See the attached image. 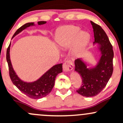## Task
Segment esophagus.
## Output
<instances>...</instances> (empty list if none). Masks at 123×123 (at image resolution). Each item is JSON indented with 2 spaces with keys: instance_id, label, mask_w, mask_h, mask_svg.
Returning <instances> with one entry per match:
<instances>
[{
  "instance_id": "esophagus-1",
  "label": "esophagus",
  "mask_w": 123,
  "mask_h": 123,
  "mask_svg": "<svg viewBox=\"0 0 123 123\" xmlns=\"http://www.w3.org/2000/svg\"><path fill=\"white\" fill-rule=\"evenodd\" d=\"M73 68V64L72 62L70 60H67L63 63V69L65 72H68L72 70Z\"/></svg>"
}]
</instances>
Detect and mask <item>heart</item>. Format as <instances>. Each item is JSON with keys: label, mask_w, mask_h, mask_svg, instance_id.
Here are the masks:
<instances>
[{"label": "heart", "mask_w": 123, "mask_h": 123, "mask_svg": "<svg viewBox=\"0 0 123 123\" xmlns=\"http://www.w3.org/2000/svg\"><path fill=\"white\" fill-rule=\"evenodd\" d=\"M90 40L87 32H81L79 27L67 25L61 27L56 33L55 41L57 45L63 50L69 49L73 45V50L79 55L84 50Z\"/></svg>", "instance_id": "obj_1"}]
</instances>
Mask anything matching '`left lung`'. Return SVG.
<instances>
[{
    "label": "left lung",
    "mask_w": 123,
    "mask_h": 123,
    "mask_svg": "<svg viewBox=\"0 0 123 123\" xmlns=\"http://www.w3.org/2000/svg\"><path fill=\"white\" fill-rule=\"evenodd\" d=\"M91 24L95 39L94 44H99L101 58L97 65L92 68H87L82 59H77L74 61V70L82 79V86L76 91L86 97H94L101 92L106 86L113 70L114 53L108 36L99 25L92 21H91Z\"/></svg>",
    "instance_id": "left-lung-1"
}]
</instances>
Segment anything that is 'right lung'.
<instances>
[{"label":"right lung","mask_w":123,"mask_h":123,"mask_svg":"<svg viewBox=\"0 0 123 123\" xmlns=\"http://www.w3.org/2000/svg\"><path fill=\"white\" fill-rule=\"evenodd\" d=\"M46 23V21H39L38 25H43ZM35 25L34 22H28L22 25L17 30L12 37L24 30L26 28ZM10 44L7 48L6 53V60L7 62L9 75L11 80L14 85L22 92L29 98L32 99H40L46 97L51 91L54 86L55 80L58 74L62 72V63L55 65L47 70L43 76H41L36 81L31 83H27L21 80L17 75L13 69L10 58Z\"/></svg>","instance_id":"right-lung-1"}]
</instances>
